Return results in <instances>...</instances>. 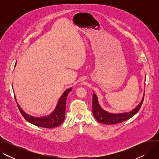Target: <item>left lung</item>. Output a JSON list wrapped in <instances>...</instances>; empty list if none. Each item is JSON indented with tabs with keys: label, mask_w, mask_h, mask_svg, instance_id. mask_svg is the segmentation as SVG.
<instances>
[{
	"label": "left lung",
	"mask_w": 159,
	"mask_h": 159,
	"mask_svg": "<svg viewBox=\"0 0 159 159\" xmlns=\"http://www.w3.org/2000/svg\"><path fill=\"white\" fill-rule=\"evenodd\" d=\"M144 97V92L143 99L141 100L140 102L135 107L134 109L127 112L113 113L108 112L102 109L101 105L98 103L97 96L93 94V114L96 120L102 124H115L122 122L125 120H127L131 118L133 115H135L140 110L142 104L143 102Z\"/></svg>",
	"instance_id": "1"
}]
</instances>
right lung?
Segmentation results:
<instances>
[{"label": "right lung", "mask_w": 159, "mask_h": 159, "mask_svg": "<svg viewBox=\"0 0 159 159\" xmlns=\"http://www.w3.org/2000/svg\"><path fill=\"white\" fill-rule=\"evenodd\" d=\"M71 90L72 88H70L66 89L61 96V97L59 98V99H58L54 110L50 114L43 116H34L26 113L22 109V107L19 106L17 101H16L15 96V99L16 104H17L18 107L21 114L24 116V118L27 121L39 127L53 128L60 126L64 120L66 98L68 93Z\"/></svg>", "instance_id": "right-lung-1"}]
</instances>
